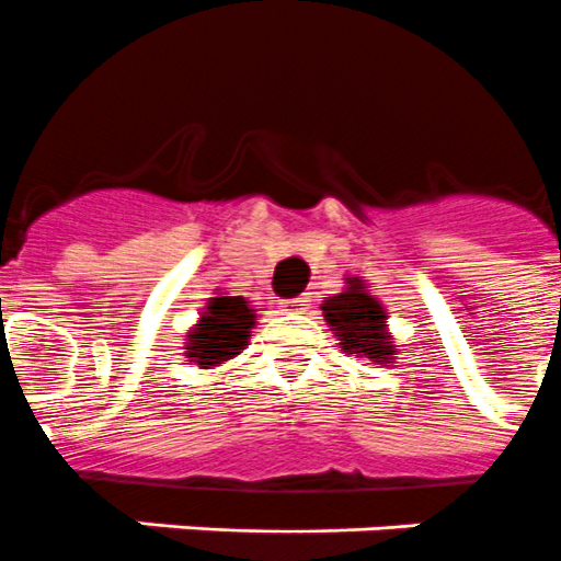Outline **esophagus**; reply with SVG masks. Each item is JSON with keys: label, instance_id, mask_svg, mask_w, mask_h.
I'll return each mask as SVG.
<instances>
[{"label": "esophagus", "instance_id": "esophagus-1", "mask_svg": "<svg viewBox=\"0 0 561 561\" xmlns=\"http://www.w3.org/2000/svg\"><path fill=\"white\" fill-rule=\"evenodd\" d=\"M308 296H296V299H282L279 302V310L282 313H290V317H294V313H305V310H308Z\"/></svg>", "mask_w": 561, "mask_h": 561}]
</instances>
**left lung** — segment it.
<instances>
[{
	"label": "left lung",
	"instance_id": "1",
	"mask_svg": "<svg viewBox=\"0 0 561 561\" xmlns=\"http://www.w3.org/2000/svg\"><path fill=\"white\" fill-rule=\"evenodd\" d=\"M342 294L328 296L322 302V317L345 353H356L374 365H388L397 359L399 345L390 342L388 313L376 296L368 294L362 276H347Z\"/></svg>",
	"mask_w": 561,
	"mask_h": 561
}]
</instances>
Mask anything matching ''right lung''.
Returning a JSON list of instances; mask_svg holds the SVG:
<instances>
[{
  "label": "right lung",
  "mask_w": 561,
  "mask_h": 561,
  "mask_svg": "<svg viewBox=\"0 0 561 561\" xmlns=\"http://www.w3.org/2000/svg\"><path fill=\"white\" fill-rule=\"evenodd\" d=\"M253 324L256 313L248 308L244 296H214L202 310L199 322L187 331L185 359L202 370L219 368L244 351Z\"/></svg>",
  "instance_id": "add662e5"
}]
</instances>
